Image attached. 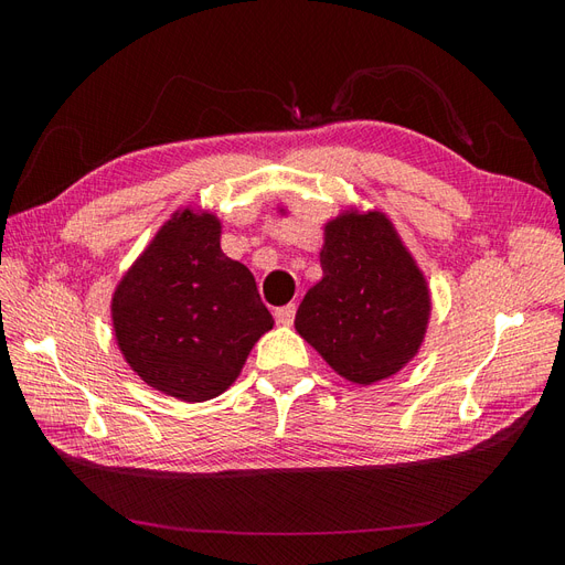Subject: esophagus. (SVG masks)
Returning a JSON list of instances; mask_svg holds the SVG:
<instances>
[{"label": "esophagus", "mask_w": 565, "mask_h": 565, "mask_svg": "<svg viewBox=\"0 0 565 565\" xmlns=\"http://www.w3.org/2000/svg\"><path fill=\"white\" fill-rule=\"evenodd\" d=\"M276 320L280 324H292L295 322V316H297V306L295 303H287V306H280V309H276Z\"/></svg>", "instance_id": "1"}]
</instances>
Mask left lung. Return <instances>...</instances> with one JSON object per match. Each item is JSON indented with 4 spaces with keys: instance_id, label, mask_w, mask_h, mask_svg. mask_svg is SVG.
<instances>
[{
    "instance_id": "8db88e82",
    "label": "left lung",
    "mask_w": 565,
    "mask_h": 565,
    "mask_svg": "<svg viewBox=\"0 0 565 565\" xmlns=\"http://www.w3.org/2000/svg\"><path fill=\"white\" fill-rule=\"evenodd\" d=\"M320 266L322 278L299 303L297 332L353 384L393 377L422 347L431 292L391 218L377 210L330 218Z\"/></svg>"
}]
</instances>
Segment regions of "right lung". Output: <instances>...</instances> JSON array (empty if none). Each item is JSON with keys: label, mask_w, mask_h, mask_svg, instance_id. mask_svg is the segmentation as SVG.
Here are the masks:
<instances>
[{"label": "right lung", "mask_w": 565, "mask_h": 565, "mask_svg": "<svg viewBox=\"0 0 565 565\" xmlns=\"http://www.w3.org/2000/svg\"><path fill=\"white\" fill-rule=\"evenodd\" d=\"M110 313L129 367L185 403L221 396L273 328L249 268L221 252V221L193 207L174 212L131 264Z\"/></svg>", "instance_id": "obj_1"}]
</instances>
